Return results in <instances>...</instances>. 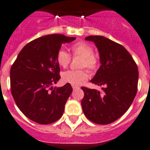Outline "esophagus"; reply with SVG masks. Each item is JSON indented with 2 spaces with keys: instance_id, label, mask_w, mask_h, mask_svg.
<instances>
[{
  "instance_id": "obj_1",
  "label": "esophagus",
  "mask_w": 150,
  "mask_h": 150,
  "mask_svg": "<svg viewBox=\"0 0 150 150\" xmlns=\"http://www.w3.org/2000/svg\"><path fill=\"white\" fill-rule=\"evenodd\" d=\"M79 88V86H76V85H72V89L73 90H76Z\"/></svg>"
}]
</instances>
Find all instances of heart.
Instances as JSON below:
<instances>
[{
  "instance_id": "heart-1",
  "label": "heart",
  "mask_w": 150,
  "mask_h": 150,
  "mask_svg": "<svg viewBox=\"0 0 150 150\" xmlns=\"http://www.w3.org/2000/svg\"><path fill=\"white\" fill-rule=\"evenodd\" d=\"M73 57H81L79 67H86L91 71H94L98 66V59L93 53V48L84 41H79L71 47ZM57 61L61 67L66 68L71 61V56L63 49H60L57 54ZM63 82L71 85H79L88 78V72L85 69L67 70L61 75Z\"/></svg>"
}]
</instances>
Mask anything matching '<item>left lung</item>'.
<instances>
[{
	"label": "left lung",
	"mask_w": 150,
	"mask_h": 150,
	"mask_svg": "<svg viewBox=\"0 0 150 150\" xmlns=\"http://www.w3.org/2000/svg\"><path fill=\"white\" fill-rule=\"evenodd\" d=\"M100 53L101 66L91 81L102 86L103 92L82 87L81 106L85 116L99 125L116 121L127 112L137 91V66L122 45L103 36L91 35Z\"/></svg>",
	"instance_id": "8db88e82"
}]
</instances>
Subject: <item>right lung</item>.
<instances>
[{
  "label": "right lung",
  "mask_w": 150,
  "mask_h": 150,
  "mask_svg": "<svg viewBox=\"0 0 150 150\" xmlns=\"http://www.w3.org/2000/svg\"><path fill=\"white\" fill-rule=\"evenodd\" d=\"M76 38L52 34L36 38L22 49L10 69V89L16 106L30 120L41 125L57 122L72 92L70 84L50 86L60 79L57 54L64 43Z\"/></svg>",
  "instance_id": "right-lung-1"
}]
</instances>
